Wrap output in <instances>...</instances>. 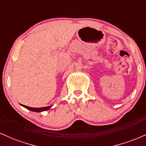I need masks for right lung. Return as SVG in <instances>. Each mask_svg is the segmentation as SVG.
<instances>
[{
    "mask_svg": "<svg viewBox=\"0 0 146 146\" xmlns=\"http://www.w3.org/2000/svg\"><path fill=\"white\" fill-rule=\"evenodd\" d=\"M22 106H23L24 108H27V109L31 110V111L33 112H37V113H40V112H43V111H46V110H49L50 108H51L52 106H46V107H42V108H31V107H29L27 106L21 104Z\"/></svg>",
    "mask_w": 146,
    "mask_h": 146,
    "instance_id": "right-lung-1",
    "label": "right lung"
}]
</instances>
